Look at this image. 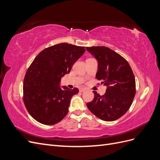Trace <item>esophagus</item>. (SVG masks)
<instances>
[{
    "label": "esophagus",
    "instance_id": "obj_1",
    "mask_svg": "<svg viewBox=\"0 0 160 160\" xmlns=\"http://www.w3.org/2000/svg\"><path fill=\"white\" fill-rule=\"evenodd\" d=\"M86 91V89H85V88H81L80 89H79V91L80 92H84V91Z\"/></svg>",
    "mask_w": 160,
    "mask_h": 160
}]
</instances>
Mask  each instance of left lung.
<instances>
[{
	"label": "left lung",
	"instance_id": "left-lung-1",
	"mask_svg": "<svg viewBox=\"0 0 160 160\" xmlns=\"http://www.w3.org/2000/svg\"><path fill=\"white\" fill-rule=\"evenodd\" d=\"M98 61L96 78L107 86L105 93L93 91V101L87 103L92 113L101 120L113 122L129 110L135 95L132 68L123 57L106 47H86Z\"/></svg>",
	"mask_w": 160,
	"mask_h": 160
}]
</instances>
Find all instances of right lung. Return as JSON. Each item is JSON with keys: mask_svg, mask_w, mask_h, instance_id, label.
I'll list each match as a JSON object with an SVG mask.
<instances>
[{"mask_svg": "<svg viewBox=\"0 0 160 160\" xmlns=\"http://www.w3.org/2000/svg\"><path fill=\"white\" fill-rule=\"evenodd\" d=\"M85 51L84 47L60 43L42 50L28 67L23 82V101L38 122L55 125L67 115L71 99L79 89L61 87V79L69 73Z\"/></svg>", "mask_w": 160, "mask_h": 160, "instance_id": "add662e5", "label": "right lung"}]
</instances>
